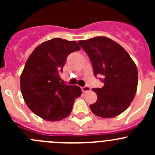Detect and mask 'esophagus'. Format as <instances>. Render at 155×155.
<instances>
[{
    "label": "esophagus",
    "instance_id": "34e87169",
    "mask_svg": "<svg viewBox=\"0 0 155 155\" xmlns=\"http://www.w3.org/2000/svg\"><path fill=\"white\" fill-rule=\"evenodd\" d=\"M82 92H87V91H91V87H88V86H84V87H82Z\"/></svg>",
    "mask_w": 155,
    "mask_h": 155
}]
</instances>
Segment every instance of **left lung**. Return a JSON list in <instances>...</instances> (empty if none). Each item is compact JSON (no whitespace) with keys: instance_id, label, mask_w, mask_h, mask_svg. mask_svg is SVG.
I'll use <instances>...</instances> for the list:
<instances>
[{"instance_id":"left-lung-1","label":"left lung","mask_w":155,"mask_h":155,"mask_svg":"<svg viewBox=\"0 0 155 155\" xmlns=\"http://www.w3.org/2000/svg\"><path fill=\"white\" fill-rule=\"evenodd\" d=\"M78 43L91 61L94 76H104L100 78L104 86L92 89L97 100L90 105L91 110L102 118L120 115L130 107L137 92L135 63L122 46L107 37H96Z\"/></svg>"}]
</instances>
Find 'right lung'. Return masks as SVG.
Wrapping results in <instances>:
<instances>
[{"label": "right lung", "instance_id": "obj_1", "mask_svg": "<svg viewBox=\"0 0 155 155\" xmlns=\"http://www.w3.org/2000/svg\"><path fill=\"white\" fill-rule=\"evenodd\" d=\"M80 48L75 41L54 38L39 45L29 56L20 77L21 91L29 109L40 118L48 121L67 118L82 94L79 86L59 81L68 56Z\"/></svg>", "mask_w": 155, "mask_h": 155}]
</instances>
